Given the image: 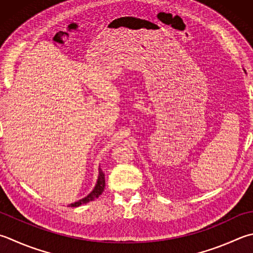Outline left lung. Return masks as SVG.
<instances>
[{
	"mask_svg": "<svg viewBox=\"0 0 253 253\" xmlns=\"http://www.w3.org/2000/svg\"><path fill=\"white\" fill-rule=\"evenodd\" d=\"M244 70H245V69H244ZM245 73H246V71H245Z\"/></svg>",
	"mask_w": 253,
	"mask_h": 253,
	"instance_id": "left-lung-1",
	"label": "left lung"
}]
</instances>
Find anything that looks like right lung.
Instances as JSON below:
<instances>
[{
	"mask_svg": "<svg viewBox=\"0 0 253 253\" xmlns=\"http://www.w3.org/2000/svg\"><path fill=\"white\" fill-rule=\"evenodd\" d=\"M104 186H106V179H104V173L101 170V169H99V175H98V179H97V183L96 186H94V188L92 189V192L88 194L87 196L84 198L80 199V201L73 203L69 205V207H78L80 205H84V204H87L89 202H92L94 199L98 198L100 195L103 193L104 190Z\"/></svg>",
	"mask_w": 253,
	"mask_h": 253,
	"instance_id": "1",
	"label": "right lung"
}]
</instances>
